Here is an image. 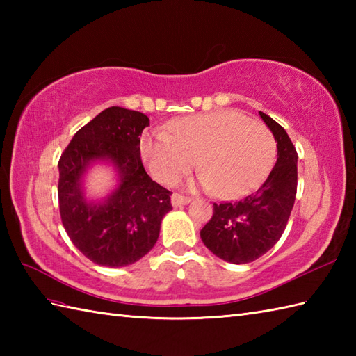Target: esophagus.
<instances>
[{
	"mask_svg": "<svg viewBox=\"0 0 356 356\" xmlns=\"http://www.w3.org/2000/svg\"><path fill=\"white\" fill-rule=\"evenodd\" d=\"M190 202H191L190 197H185V195L179 194V193H174L172 197H171L172 207H182V205H186V203H190Z\"/></svg>",
	"mask_w": 356,
	"mask_h": 356,
	"instance_id": "34e87169",
	"label": "esophagus"
}]
</instances>
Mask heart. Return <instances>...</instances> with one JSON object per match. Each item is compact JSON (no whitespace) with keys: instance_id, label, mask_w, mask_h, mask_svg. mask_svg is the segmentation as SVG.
<instances>
[{"instance_id":"b5f03b06","label":"heart","mask_w":356,"mask_h":356,"mask_svg":"<svg viewBox=\"0 0 356 356\" xmlns=\"http://www.w3.org/2000/svg\"><path fill=\"white\" fill-rule=\"evenodd\" d=\"M139 148L149 172L165 185L185 177L199 156L202 186L225 199L259 188L277 156L269 128L232 110L174 119L166 133L143 134Z\"/></svg>"}]
</instances>
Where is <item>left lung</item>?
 <instances>
[{
  "instance_id": "1",
  "label": "left lung",
  "mask_w": 356,
  "mask_h": 356,
  "mask_svg": "<svg viewBox=\"0 0 356 356\" xmlns=\"http://www.w3.org/2000/svg\"><path fill=\"white\" fill-rule=\"evenodd\" d=\"M277 140V162L255 193L237 202L214 203L213 217L200 231L202 241L218 259L251 263L282 237L297 195V149L284 128L260 111Z\"/></svg>"
}]
</instances>
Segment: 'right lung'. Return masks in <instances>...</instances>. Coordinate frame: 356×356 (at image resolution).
Returning <instances> with one entry per match:
<instances>
[{
  "label": "right lung",
  "instance_id": "obj_1",
  "mask_svg": "<svg viewBox=\"0 0 356 356\" xmlns=\"http://www.w3.org/2000/svg\"><path fill=\"white\" fill-rule=\"evenodd\" d=\"M149 119L140 111L110 107L73 136L59 159L58 200L67 236L88 260L108 268L128 266L156 245L171 191L143 168L140 138ZM108 158L120 171V188L92 206L79 190L88 161Z\"/></svg>",
  "mask_w": 356,
  "mask_h": 356
}]
</instances>
